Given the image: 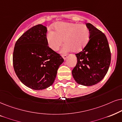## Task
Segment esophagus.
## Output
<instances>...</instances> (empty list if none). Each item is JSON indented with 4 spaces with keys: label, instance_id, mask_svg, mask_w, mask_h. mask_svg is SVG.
<instances>
[{
    "label": "esophagus",
    "instance_id": "1",
    "mask_svg": "<svg viewBox=\"0 0 122 122\" xmlns=\"http://www.w3.org/2000/svg\"><path fill=\"white\" fill-rule=\"evenodd\" d=\"M62 57L63 58H64V60H66V58H67V55H62Z\"/></svg>",
    "mask_w": 122,
    "mask_h": 122
}]
</instances>
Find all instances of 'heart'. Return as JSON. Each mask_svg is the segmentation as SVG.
<instances>
[{"instance_id":"b5f03b06","label":"heart","mask_w":122,"mask_h":122,"mask_svg":"<svg viewBox=\"0 0 122 122\" xmlns=\"http://www.w3.org/2000/svg\"><path fill=\"white\" fill-rule=\"evenodd\" d=\"M56 32L50 30L47 34L48 46L57 51L63 42L65 45L62 51L64 52L72 51L78 52L86 46L90 38V30L85 24L70 22H58L55 25Z\"/></svg>"}]
</instances>
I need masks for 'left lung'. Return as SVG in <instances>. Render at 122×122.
Masks as SVG:
<instances>
[{"mask_svg": "<svg viewBox=\"0 0 122 122\" xmlns=\"http://www.w3.org/2000/svg\"><path fill=\"white\" fill-rule=\"evenodd\" d=\"M90 39L85 48L76 54L77 62L72 70L76 82L92 86L100 82L108 72L111 52L105 35L92 24L86 23Z\"/></svg>", "mask_w": 122, "mask_h": 122, "instance_id": "obj_1", "label": "left lung"}]
</instances>
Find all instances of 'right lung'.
I'll use <instances>...</instances> for the list:
<instances>
[{
    "mask_svg": "<svg viewBox=\"0 0 122 122\" xmlns=\"http://www.w3.org/2000/svg\"><path fill=\"white\" fill-rule=\"evenodd\" d=\"M47 29L38 24L29 29L16 42L13 64L18 77L27 87L42 90L52 85L64 60L48 46Z\"/></svg>",
    "mask_w": 122,
    "mask_h": 122,
    "instance_id": "obj_1",
    "label": "right lung"
}]
</instances>
